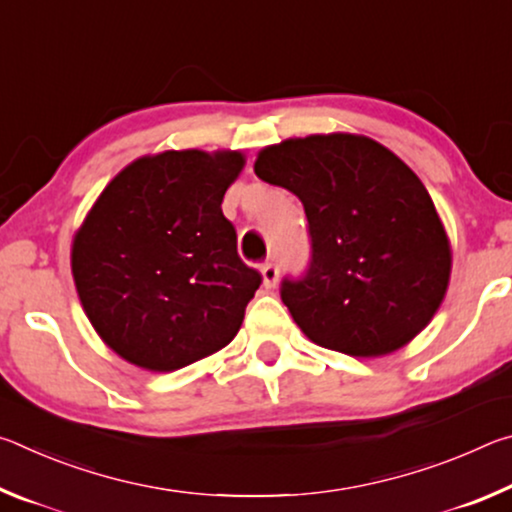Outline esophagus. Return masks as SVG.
<instances>
[{
  "label": "esophagus",
  "instance_id": "obj_1",
  "mask_svg": "<svg viewBox=\"0 0 512 512\" xmlns=\"http://www.w3.org/2000/svg\"><path fill=\"white\" fill-rule=\"evenodd\" d=\"M262 277H264V287H275L277 277H280V268H277L275 262H266L262 266Z\"/></svg>",
  "mask_w": 512,
  "mask_h": 512
}]
</instances>
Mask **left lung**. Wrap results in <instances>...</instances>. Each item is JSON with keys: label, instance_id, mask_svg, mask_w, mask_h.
<instances>
[{"label": "left lung", "instance_id": "1", "mask_svg": "<svg viewBox=\"0 0 512 512\" xmlns=\"http://www.w3.org/2000/svg\"><path fill=\"white\" fill-rule=\"evenodd\" d=\"M255 173L305 205L311 259L280 296L311 341L381 357L429 325L452 250L429 192L395 153L363 135H309L266 146Z\"/></svg>", "mask_w": 512, "mask_h": 512}]
</instances>
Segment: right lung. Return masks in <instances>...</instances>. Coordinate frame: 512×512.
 <instances>
[{"label": "right lung", "mask_w": 512, "mask_h": 512, "mask_svg": "<svg viewBox=\"0 0 512 512\" xmlns=\"http://www.w3.org/2000/svg\"><path fill=\"white\" fill-rule=\"evenodd\" d=\"M239 151H164L103 189L72 244L85 316L121 359L171 372L235 339L262 275L241 262L225 189Z\"/></svg>", "instance_id": "obj_1"}]
</instances>
